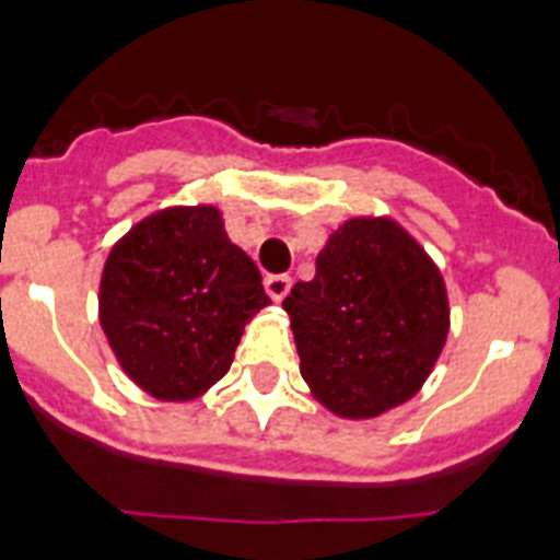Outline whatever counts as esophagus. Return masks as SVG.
Here are the masks:
<instances>
[{"mask_svg":"<svg viewBox=\"0 0 560 560\" xmlns=\"http://www.w3.org/2000/svg\"><path fill=\"white\" fill-rule=\"evenodd\" d=\"M290 284H293V279H290V276H267L265 279V290L273 301L284 299V295L290 293Z\"/></svg>","mask_w":560,"mask_h":560,"instance_id":"obj_1","label":"esophagus"}]
</instances>
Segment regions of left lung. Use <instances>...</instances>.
<instances>
[{
  "label": "left lung",
  "mask_w": 560,
  "mask_h": 560,
  "mask_svg": "<svg viewBox=\"0 0 560 560\" xmlns=\"http://www.w3.org/2000/svg\"><path fill=\"white\" fill-rule=\"evenodd\" d=\"M290 315L301 377L338 417L369 420L415 397L448 338L445 281L397 222L358 217L329 236Z\"/></svg>",
  "instance_id": "8db88e82"
}]
</instances>
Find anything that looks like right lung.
Instances as JSON below:
<instances>
[{
	"label": "right lung",
	"instance_id": "right-lung-1",
	"mask_svg": "<svg viewBox=\"0 0 560 560\" xmlns=\"http://www.w3.org/2000/svg\"><path fill=\"white\" fill-rule=\"evenodd\" d=\"M267 304L259 267L228 240L213 206L145 217L101 276L112 352L158 400H194L225 377L245 324Z\"/></svg>",
	"mask_w": 560,
	"mask_h": 560
}]
</instances>
